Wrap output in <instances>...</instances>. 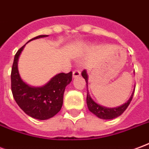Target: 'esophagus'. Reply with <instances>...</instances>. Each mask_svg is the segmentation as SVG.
<instances>
[{"label": "esophagus", "mask_w": 149, "mask_h": 149, "mask_svg": "<svg viewBox=\"0 0 149 149\" xmlns=\"http://www.w3.org/2000/svg\"><path fill=\"white\" fill-rule=\"evenodd\" d=\"M80 76H81V72L79 71L78 69H76V70H74L73 72H72V77L74 78L78 77H80Z\"/></svg>", "instance_id": "34e87169"}]
</instances>
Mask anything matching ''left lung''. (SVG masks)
Instances as JSON below:
<instances>
[{"instance_id":"1","label":"left lung","mask_w":149,"mask_h":149,"mask_svg":"<svg viewBox=\"0 0 149 149\" xmlns=\"http://www.w3.org/2000/svg\"><path fill=\"white\" fill-rule=\"evenodd\" d=\"M82 77L84 78V80L86 81V87H87V98H86V101H87V106L88 108V110L91 112H93L94 115H96L98 118L103 119V120H112V119L116 118L120 116L121 115L123 112H125L126 109L128 108L129 105V104L131 102L133 94H134L135 88L132 93L131 97L129 98V100L125 103L124 104H122L120 106L116 107V108H108V107H104L100 105L99 104H97V102H95L93 98L91 97L89 95L88 90V76L87 71L84 70L81 72Z\"/></svg>"}]
</instances>
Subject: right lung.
Listing matches in <instances>:
<instances>
[{
    "instance_id": "right-lung-1",
    "label": "right lung",
    "mask_w": 149,
    "mask_h": 149,
    "mask_svg": "<svg viewBox=\"0 0 149 149\" xmlns=\"http://www.w3.org/2000/svg\"><path fill=\"white\" fill-rule=\"evenodd\" d=\"M48 37L40 35L35 39ZM25 45L22 46L16 53L11 72V88L14 100L27 115L33 118L44 120L58 113L63 104L65 88L72 81V72L59 73L41 87H34L25 83L19 74L18 59Z\"/></svg>"
}]
</instances>
